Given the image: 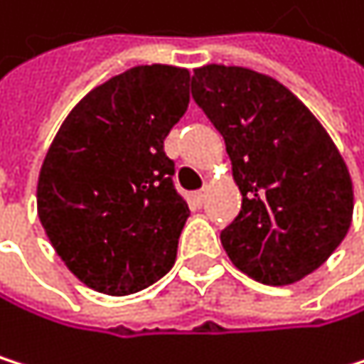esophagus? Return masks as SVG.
Instances as JSON below:
<instances>
[{"label":"esophagus","mask_w":364,"mask_h":364,"mask_svg":"<svg viewBox=\"0 0 364 364\" xmlns=\"http://www.w3.org/2000/svg\"><path fill=\"white\" fill-rule=\"evenodd\" d=\"M192 198H194V203H196L198 207H203V203H205V198H207V188H203V190L194 192V194H192Z\"/></svg>","instance_id":"1"}]
</instances>
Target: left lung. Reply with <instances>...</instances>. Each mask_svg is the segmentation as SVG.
Returning a JSON list of instances; mask_svg holds the SVG:
<instances>
[{"mask_svg":"<svg viewBox=\"0 0 364 364\" xmlns=\"http://www.w3.org/2000/svg\"><path fill=\"white\" fill-rule=\"evenodd\" d=\"M192 97L222 134L242 211L222 232L240 272L284 287L313 274L346 240L350 170L313 112L274 77L244 66L194 68Z\"/></svg>","mask_w":364,"mask_h":364,"instance_id":"obj_1","label":"left lung"}]
</instances>
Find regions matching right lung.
I'll use <instances>...</instances> for the list:
<instances>
[{"mask_svg":"<svg viewBox=\"0 0 364 364\" xmlns=\"http://www.w3.org/2000/svg\"><path fill=\"white\" fill-rule=\"evenodd\" d=\"M188 103V68L142 64L92 88L58 129L38 174V218L86 287L138 294L174 265L190 209L164 140Z\"/></svg>","mask_w":364,"mask_h":364,"instance_id":"obj_1","label":"right lung"}]
</instances>
